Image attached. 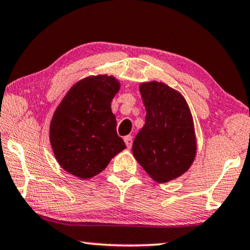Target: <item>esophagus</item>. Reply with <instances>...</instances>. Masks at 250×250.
Here are the masks:
<instances>
[{
  "label": "esophagus",
  "mask_w": 250,
  "mask_h": 250,
  "mask_svg": "<svg viewBox=\"0 0 250 250\" xmlns=\"http://www.w3.org/2000/svg\"><path fill=\"white\" fill-rule=\"evenodd\" d=\"M124 140H125V143L126 145V147L131 148V146H132V137L131 136H125L124 138Z\"/></svg>",
  "instance_id": "34e87169"
}]
</instances>
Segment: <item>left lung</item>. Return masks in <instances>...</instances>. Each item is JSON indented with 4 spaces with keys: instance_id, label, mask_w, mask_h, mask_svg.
<instances>
[{
    "instance_id": "left-lung-1",
    "label": "left lung",
    "mask_w": 250,
    "mask_h": 250,
    "mask_svg": "<svg viewBox=\"0 0 250 250\" xmlns=\"http://www.w3.org/2000/svg\"><path fill=\"white\" fill-rule=\"evenodd\" d=\"M146 122L132 145L137 162L157 183L180 177L194 162V124L184 96L162 82L141 83Z\"/></svg>"
}]
</instances>
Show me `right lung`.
I'll use <instances>...</instances> for the list:
<instances>
[{"label":"right lung","instance_id":"add662e5","mask_svg":"<svg viewBox=\"0 0 250 250\" xmlns=\"http://www.w3.org/2000/svg\"><path fill=\"white\" fill-rule=\"evenodd\" d=\"M119 89L120 83L113 76H88L73 85L59 103L50 122L49 139L66 172L87 180L105 169L125 148L111 110Z\"/></svg>","mask_w":250,"mask_h":250}]
</instances>
